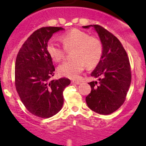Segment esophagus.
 <instances>
[{
	"mask_svg": "<svg viewBox=\"0 0 146 146\" xmlns=\"http://www.w3.org/2000/svg\"><path fill=\"white\" fill-rule=\"evenodd\" d=\"M71 84H74V85H78V84H80V82L78 81H72Z\"/></svg>",
	"mask_w": 146,
	"mask_h": 146,
	"instance_id": "34e87169",
	"label": "esophagus"
}]
</instances>
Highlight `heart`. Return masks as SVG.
Segmentation results:
<instances>
[{
  "label": "heart",
  "mask_w": 146,
  "mask_h": 146,
  "mask_svg": "<svg viewBox=\"0 0 146 146\" xmlns=\"http://www.w3.org/2000/svg\"><path fill=\"white\" fill-rule=\"evenodd\" d=\"M63 47L53 40L46 44L48 55L53 61L60 62L64 58L66 51L74 49L72 52L73 60L64 62L58 68L62 76L76 80L84 71L85 64L87 67L96 66L101 61L103 55V44L98 38L90 36L88 33L78 29H73L63 33L60 37Z\"/></svg>",
  "instance_id": "b5f03b06"
}]
</instances>
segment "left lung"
<instances>
[{"instance_id": "8db88e82", "label": "left lung", "mask_w": 146, "mask_h": 146, "mask_svg": "<svg viewBox=\"0 0 146 146\" xmlns=\"http://www.w3.org/2000/svg\"><path fill=\"white\" fill-rule=\"evenodd\" d=\"M93 27L103 44V55L90 75L98 82L88 83L91 92L86 98L90 109L101 115H109L124 103L131 82L129 58L121 42L100 25Z\"/></svg>"}]
</instances>
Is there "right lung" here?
Returning a JSON list of instances; mask_svg holds the SVG:
<instances>
[{
    "instance_id": "add662e5",
    "label": "right lung",
    "mask_w": 146,
    "mask_h": 146,
    "mask_svg": "<svg viewBox=\"0 0 146 146\" xmlns=\"http://www.w3.org/2000/svg\"><path fill=\"white\" fill-rule=\"evenodd\" d=\"M60 27H45L35 31L22 45L15 64V86L25 108L41 118L55 115L62 108L63 91L69 79L51 80L55 67L46 46Z\"/></svg>"
}]
</instances>
